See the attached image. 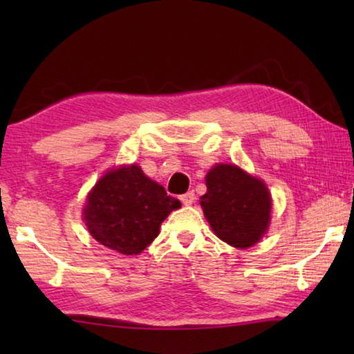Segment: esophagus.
I'll list each match as a JSON object with an SVG mask.
<instances>
[{
    "label": "esophagus",
    "mask_w": 354,
    "mask_h": 354,
    "mask_svg": "<svg viewBox=\"0 0 354 354\" xmlns=\"http://www.w3.org/2000/svg\"><path fill=\"white\" fill-rule=\"evenodd\" d=\"M179 199H181V202H183L184 205H192L193 202H194V199H196V198H194V193H193V192H189V193L183 194V196L179 198Z\"/></svg>",
    "instance_id": "obj_1"
}]
</instances>
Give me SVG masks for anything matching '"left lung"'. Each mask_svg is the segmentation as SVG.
Returning a JSON list of instances; mask_svg holds the SVG:
<instances>
[{"label":"left lung","mask_w":354,"mask_h":354,"mask_svg":"<svg viewBox=\"0 0 354 354\" xmlns=\"http://www.w3.org/2000/svg\"><path fill=\"white\" fill-rule=\"evenodd\" d=\"M207 193L201 198L214 234L234 248L257 243L270 219L266 185L237 165L219 164L205 178Z\"/></svg>","instance_id":"1"}]
</instances>
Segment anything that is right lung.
I'll return each mask as SVG.
<instances>
[{
    "instance_id": "1",
    "label": "right lung",
    "mask_w": 354,
    "mask_h": 354,
    "mask_svg": "<svg viewBox=\"0 0 354 354\" xmlns=\"http://www.w3.org/2000/svg\"><path fill=\"white\" fill-rule=\"evenodd\" d=\"M179 207L181 202L132 164L95 184L86 199L85 223L97 242L132 255L153 242L161 222Z\"/></svg>"
}]
</instances>
